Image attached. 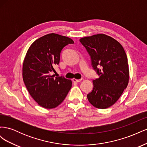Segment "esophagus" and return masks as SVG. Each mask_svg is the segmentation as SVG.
<instances>
[{
  "label": "esophagus",
  "instance_id": "34e87169",
  "mask_svg": "<svg viewBox=\"0 0 147 147\" xmlns=\"http://www.w3.org/2000/svg\"><path fill=\"white\" fill-rule=\"evenodd\" d=\"M82 80V79H76V78H74L72 79V81L74 82H77V83L81 82Z\"/></svg>",
  "mask_w": 147,
  "mask_h": 147
}]
</instances>
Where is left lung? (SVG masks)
Listing matches in <instances>:
<instances>
[{
    "instance_id": "left-lung-1",
    "label": "left lung",
    "mask_w": 147,
    "mask_h": 147,
    "mask_svg": "<svg viewBox=\"0 0 147 147\" xmlns=\"http://www.w3.org/2000/svg\"><path fill=\"white\" fill-rule=\"evenodd\" d=\"M91 58L99 77L92 81L87 95L96 108L105 109L115 104L127 88L129 78L127 58L123 47L109 35L98 34L80 39Z\"/></svg>"
}]
</instances>
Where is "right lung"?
I'll return each mask as SVG.
<instances>
[{"mask_svg": "<svg viewBox=\"0 0 147 147\" xmlns=\"http://www.w3.org/2000/svg\"><path fill=\"white\" fill-rule=\"evenodd\" d=\"M72 39L55 33L34 41L26 53L23 79L34 100L45 109H54L63 102L72 87V80L50 74L59 63L61 51Z\"/></svg>", "mask_w": 147, "mask_h": 147, "instance_id": "1", "label": "right lung"}]
</instances>
